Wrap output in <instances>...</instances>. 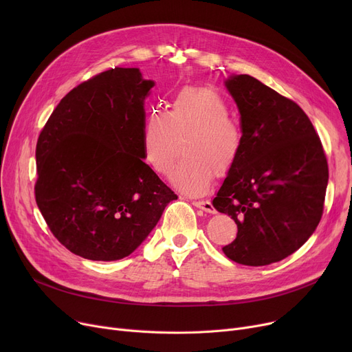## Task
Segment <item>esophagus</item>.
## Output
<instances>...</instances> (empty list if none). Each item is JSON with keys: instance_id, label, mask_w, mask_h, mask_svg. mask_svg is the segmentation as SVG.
I'll return each instance as SVG.
<instances>
[{"instance_id": "1", "label": "esophagus", "mask_w": 352, "mask_h": 352, "mask_svg": "<svg viewBox=\"0 0 352 352\" xmlns=\"http://www.w3.org/2000/svg\"><path fill=\"white\" fill-rule=\"evenodd\" d=\"M194 206H195L197 208L202 210V211L210 212V214H214V212H215V208L212 207L211 201H208V199H199V201H194Z\"/></svg>"}]
</instances>
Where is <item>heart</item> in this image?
Listing matches in <instances>:
<instances>
[{"instance_id": "b5f03b06", "label": "heart", "mask_w": 352, "mask_h": 352, "mask_svg": "<svg viewBox=\"0 0 352 352\" xmlns=\"http://www.w3.org/2000/svg\"><path fill=\"white\" fill-rule=\"evenodd\" d=\"M226 100L217 91L186 87L178 91L168 111L154 109L146 116L141 146L151 168L166 175L186 140L184 158L171 174V184L190 195L206 194L217 174L228 173L243 148V135L230 117Z\"/></svg>"}]
</instances>
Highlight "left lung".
<instances>
[{
    "label": "left lung",
    "instance_id": "1",
    "mask_svg": "<svg viewBox=\"0 0 352 352\" xmlns=\"http://www.w3.org/2000/svg\"><path fill=\"white\" fill-rule=\"evenodd\" d=\"M224 84L239 111L243 148L212 199L238 228L223 251L238 264L270 265L301 248L320 224L328 164L294 101L247 74Z\"/></svg>",
    "mask_w": 352,
    "mask_h": 352
}]
</instances>
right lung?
I'll return each instance as SVG.
<instances>
[{
  "label": "right lung",
  "mask_w": 352,
  "mask_h": 352,
  "mask_svg": "<svg viewBox=\"0 0 352 352\" xmlns=\"http://www.w3.org/2000/svg\"><path fill=\"white\" fill-rule=\"evenodd\" d=\"M140 68L101 72L60 101L35 150V199L54 236L92 261L133 254L178 197L142 160Z\"/></svg>",
  "instance_id": "1"
}]
</instances>
